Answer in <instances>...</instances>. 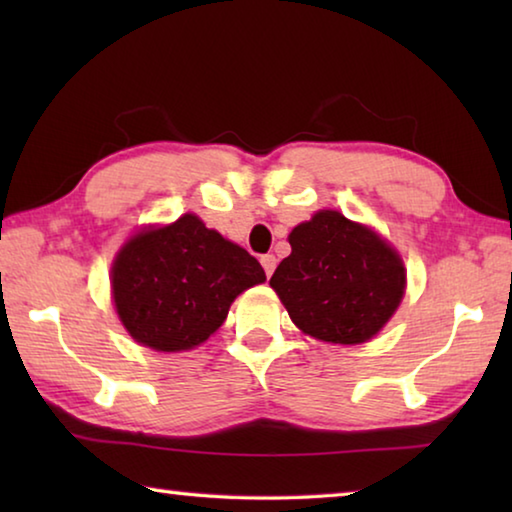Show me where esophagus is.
<instances>
[{"label":"esophagus","instance_id":"esophagus-1","mask_svg":"<svg viewBox=\"0 0 512 512\" xmlns=\"http://www.w3.org/2000/svg\"><path fill=\"white\" fill-rule=\"evenodd\" d=\"M259 262H262V266H264L266 277H271L273 271H275V264H277L275 255H262V259H259Z\"/></svg>","mask_w":512,"mask_h":512}]
</instances>
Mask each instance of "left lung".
<instances>
[{"label":"left lung","instance_id":"left-lung-1","mask_svg":"<svg viewBox=\"0 0 512 512\" xmlns=\"http://www.w3.org/2000/svg\"><path fill=\"white\" fill-rule=\"evenodd\" d=\"M271 287L302 332L354 345L375 336L404 296L400 255L375 232L323 210L289 235Z\"/></svg>","mask_w":512,"mask_h":512}]
</instances>
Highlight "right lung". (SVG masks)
I'll use <instances>...</instances> for the list:
<instances>
[{"instance_id": "1", "label": "right lung", "mask_w": 512, "mask_h": 512, "mask_svg": "<svg viewBox=\"0 0 512 512\" xmlns=\"http://www.w3.org/2000/svg\"><path fill=\"white\" fill-rule=\"evenodd\" d=\"M264 280V268L248 250L185 214L164 228L137 232L119 250L112 298L137 343L178 352L210 339L232 300Z\"/></svg>"}]
</instances>
